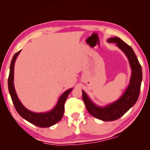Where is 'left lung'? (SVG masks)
Here are the masks:
<instances>
[{
    "mask_svg": "<svg viewBox=\"0 0 150 150\" xmlns=\"http://www.w3.org/2000/svg\"><path fill=\"white\" fill-rule=\"evenodd\" d=\"M107 42L116 44L126 55L132 70L130 83L118 100L105 106L96 105L84 91H82V93L83 102L90 115L103 121H113L122 116L135 105L140 92L142 71L138 58L130 45L117 37L108 38Z\"/></svg>",
    "mask_w": 150,
    "mask_h": 150,
    "instance_id": "8db88e82",
    "label": "left lung"
}]
</instances>
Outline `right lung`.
I'll list each match as a JSON object with an SVG mask.
<instances>
[{
    "label": "right lung",
    "mask_w": 150,
    "mask_h": 150,
    "mask_svg": "<svg viewBox=\"0 0 150 150\" xmlns=\"http://www.w3.org/2000/svg\"><path fill=\"white\" fill-rule=\"evenodd\" d=\"M21 52V50L15 54L11 61V67H10V73L8 79V91L11 95L12 103L16 108L18 113L25 120L34 125L42 128H46L54 125L62 118L63 113H64V105L67 96L73 88H71L65 91L62 95L59 96L57 100L56 105L54 108L50 111L45 112H34L29 110L20 102L18 95L16 93V90L14 85V63L18 55Z\"/></svg>",
    "instance_id": "1"
}]
</instances>
